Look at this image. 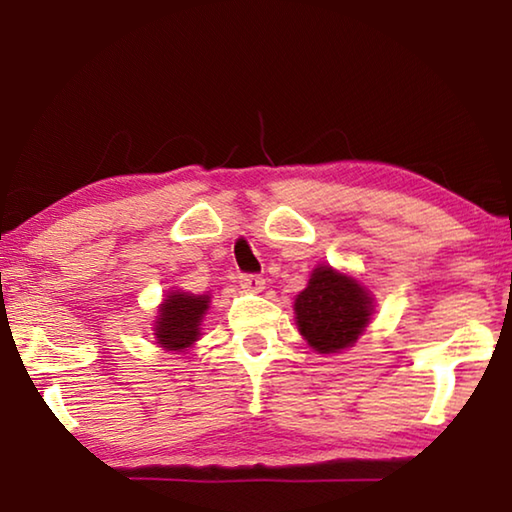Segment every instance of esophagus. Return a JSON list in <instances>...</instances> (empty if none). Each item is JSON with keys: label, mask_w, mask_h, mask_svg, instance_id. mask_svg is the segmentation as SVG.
<instances>
[{"label": "esophagus", "mask_w": 512, "mask_h": 512, "mask_svg": "<svg viewBox=\"0 0 512 512\" xmlns=\"http://www.w3.org/2000/svg\"><path fill=\"white\" fill-rule=\"evenodd\" d=\"M241 284H244L248 291L259 293L264 289V277L257 275V273H244V275H241Z\"/></svg>", "instance_id": "esophagus-1"}]
</instances>
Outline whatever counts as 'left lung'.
<instances>
[{
    "label": "left lung",
    "instance_id": "1",
    "mask_svg": "<svg viewBox=\"0 0 512 512\" xmlns=\"http://www.w3.org/2000/svg\"><path fill=\"white\" fill-rule=\"evenodd\" d=\"M300 334L320 354L350 348L370 323L372 300L357 280L318 266L296 298Z\"/></svg>",
    "mask_w": 512,
    "mask_h": 512
}]
</instances>
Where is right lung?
Masks as SVG:
<instances>
[{
    "instance_id": "add662e5",
    "label": "right lung",
    "mask_w": 512,
    "mask_h": 512,
    "mask_svg": "<svg viewBox=\"0 0 512 512\" xmlns=\"http://www.w3.org/2000/svg\"><path fill=\"white\" fill-rule=\"evenodd\" d=\"M210 305L207 296L173 291L160 307V318L155 320V339L164 350H185L201 334V320Z\"/></svg>"
}]
</instances>
